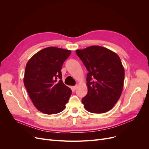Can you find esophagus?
Returning <instances> with one entry per match:
<instances>
[{"mask_svg": "<svg viewBox=\"0 0 149 149\" xmlns=\"http://www.w3.org/2000/svg\"><path fill=\"white\" fill-rule=\"evenodd\" d=\"M77 86H78L77 85H76V86H72L71 87V89H73V91H74V90L76 89V88H77Z\"/></svg>", "mask_w": 149, "mask_h": 149, "instance_id": "34e87169", "label": "esophagus"}]
</instances>
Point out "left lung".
Masks as SVG:
<instances>
[{
    "mask_svg": "<svg viewBox=\"0 0 149 149\" xmlns=\"http://www.w3.org/2000/svg\"><path fill=\"white\" fill-rule=\"evenodd\" d=\"M76 53L88 71V93L82 99L84 108L95 114L109 111L119 100L123 89L124 69L119 56L100 46L77 49Z\"/></svg>",
    "mask_w": 149,
    "mask_h": 149,
    "instance_id": "8db88e82",
    "label": "left lung"
}]
</instances>
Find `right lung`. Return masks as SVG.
Listing matches in <instances>:
<instances>
[{
  "label": "right lung",
  "instance_id": "obj_1",
  "mask_svg": "<svg viewBox=\"0 0 149 149\" xmlns=\"http://www.w3.org/2000/svg\"><path fill=\"white\" fill-rule=\"evenodd\" d=\"M71 51L48 47L31 57L25 67L24 83L33 105L46 114L63 111L71 89L63 83L61 70Z\"/></svg>",
  "mask_w": 149,
  "mask_h": 149
}]
</instances>
